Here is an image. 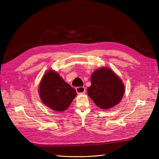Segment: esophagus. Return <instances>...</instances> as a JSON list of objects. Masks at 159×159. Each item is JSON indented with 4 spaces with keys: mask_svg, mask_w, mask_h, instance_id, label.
Returning a JSON list of instances; mask_svg holds the SVG:
<instances>
[{
    "mask_svg": "<svg viewBox=\"0 0 159 159\" xmlns=\"http://www.w3.org/2000/svg\"><path fill=\"white\" fill-rule=\"evenodd\" d=\"M76 91L78 94H82L85 92V88L84 87H78L76 88Z\"/></svg>",
    "mask_w": 159,
    "mask_h": 159,
    "instance_id": "34e87169",
    "label": "esophagus"
}]
</instances>
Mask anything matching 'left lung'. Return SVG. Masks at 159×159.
Instances as JSON below:
<instances>
[{"label": "left lung", "mask_w": 159, "mask_h": 159, "mask_svg": "<svg viewBox=\"0 0 159 159\" xmlns=\"http://www.w3.org/2000/svg\"><path fill=\"white\" fill-rule=\"evenodd\" d=\"M91 81L88 94L98 107L109 109L121 102L125 86L122 80L111 70L103 67L95 70L91 74Z\"/></svg>", "instance_id": "1"}]
</instances>
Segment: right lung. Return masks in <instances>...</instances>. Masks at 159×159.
<instances>
[{
  "label": "right lung",
  "instance_id": "obj_1",
  "mask_svg": "<svg viewBox=\"0 0 159 159\" xmlns=\"http://www.w3.org/2000/svg\"><path fill=\"white\" fill-rule=\"evenodd\" d=\"M39 95L45 105L61 112L68 108L77 93L58 73L50 70L42 77L39 85Z\"/></svg>",
  "mask_w": 159,
  "mask_h": 159
}]
</instances>
